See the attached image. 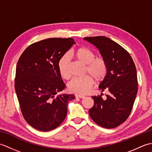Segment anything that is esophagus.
<instances>
[{"label": "esophagus", "mask_w": 152, "mask_h": 152, "mask_svg": "<svg viewBox=\"0 0 152 152\" xmlns=\"http://www.w3.org/2000/svg\"><path fill=\"white\" fill-rule=\"evenodd\" d=\"M75 96L76 98H80V99H83L85 97L84 95H78V94H76L75 95Z\"/></svg>", "instance_id": "obj_1"}]
</instances>
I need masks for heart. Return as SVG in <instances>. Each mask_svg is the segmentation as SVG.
<instances>
[{
    "mask_svg": "<svg viewBox=\"0 0 152 152\" xmlns=\"http://www.w3.org/2000/svg\"><path fill=\"white\" fill-rule=\"evenodd\" d=\"M74 56L80 61L86 64V73L88 75L73 78L69 83V89L71 92L86 94L90 91L94 84V80L99 82L102 81L106 76L108 65L102 57H95V53L89 48L80 47L74 52ZM58 69L63 79H69L70 74L68 70V59L63 56L58 63Z\"/></svg>",
    "mask_w": 152,
    "mask_h": 152,
    "instance_id": "1",
    "label": "heart"
}]
</instances>
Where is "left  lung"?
I'll return each mask as SVG.
<instances>
[{
    "label": "left lung",
    "mask_w": 152,
    "mask_h": 152,
    "mask_svg": "<svg viewBox=\"0 0 152 152\" xmlns=\"http://www.w3.org/2000/svg\"><path fill=\"white\" fill-rule=\"evenodd\" d=\"M98 48L106 60L108 71L99 88L108 91L105 100L102 94L93 96L94 105L90 117L96 124L112 129L123 124L129 116L138 91L137 69L130 54L120 45L106 37H85Z\"/></svg>",
    "instance_id": "1"
}]
</instances>
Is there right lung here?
Here are the masks:
<instances>
[{
	"mask_svg": "<svg viewBox=\"0 0 152 152\" xmlns=\"http://www.w3.org/2000/svg\"><path fill=\"white\" fill-rule=\"evenodd\" d=\"M76 44L72 38H51L27 47L16 66L15 90L21 111L31 127L40 131L57 128L65 119L74 95H57L65 88L58 69L64 54Z\"/></svg>",
	"mask_w": 152,
	"mask_h": 152,
	"instance_id": "add662e5",
	"label": "right lung"
}]
</instances>
